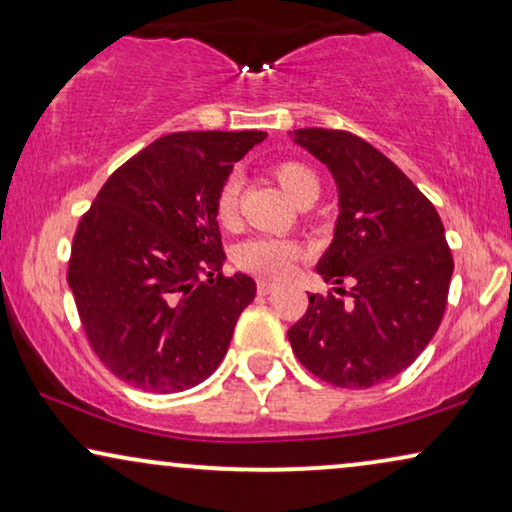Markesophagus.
<instances>
[{"mask_svg": "<svg viewBox=\"0 0 512 512\" xmlns=\"http://www.w3.org/2000/svg\"><path fill=\"white\" fill-rule=\"evenodd\" d=\"M256 289H258V293H261V296H268V293H272V291L277 289V284L270 282V279H258Z\"/></svg>", "mask_w": 512, "mask_h": 512, "instance_id": "obj_1", "label": "esophagus"}]
</instances>
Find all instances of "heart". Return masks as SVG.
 <instances>
[{
	"label": "heart",
	"mask_w": 512,
	"mask_h": 512,
	"mask_svg": "<svg viewBox=\"0 0 512 512\" xmlns=\"http://www.w3.org/2000/svg\"><path fill=\"white\" fill-rule=\"evenodd\" d=\"M270 172L296 202L305 198H317L319 195V177L305 163H298V160H279V163L270 167ZM240 191H242L240 174L233 172L221 181L219 191L214 195V216L221 228L230 230L237 226V214H240ZM298 258H300L298 244L291 240H282V237H251V240L242 242L233 254V261L237 268L244 272H251V275L270 277V279L289 275Z\"/></svg>",
	"instance_id": "b5f03b06"
}]
</instances>
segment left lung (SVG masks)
Instances as JSON below:
<instances>
[{"label": "left lung", "instance_id": "left-lung-1", "mask_svg": "<svg viewBox=\"0 0 512 512\" xmlns=\"http://www.w3.org/2000/svg\"><path fill=\"white\" fill-rule=\"evenodd\" d=\"M331 170L340 214L317 272L352 282L349 303L312 293L289 328L298 361L333 387L368 389L410 366L436 335L447 305L452 254L429 198L366 139L345 130L293 132Z\"/></svg>", "mask_w": 512, "mask_h": 512}]
</instances>
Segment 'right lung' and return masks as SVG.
<instances>
[{"mask_svg":"<svg viewBox=\"0 0 512 512\" xmlns=\"http://www.w3.org/2000/svg\"><path fill=\"white\" fill-rule=\"evenodd\" d=\"M265 132H172L123 163L76 228L67 282L118 380L153 394L219 368L256 282L226 261L214 195Z\"/></svg>","mask_w":512,"mask_h":512,"instance_id":"add662e5","label":"right lung"}]
</instances>
